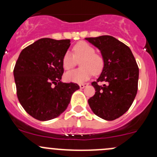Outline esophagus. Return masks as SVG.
<instances>
[{
    "mask_svg": "<svg viewBox=\"0 0 157 157\" xmlns=\"http://www.w3.org/2000/svg\"><path fill=\"white\" fill-rule=\"evenodd\" d=\"M87 86V83H80V89H83L85 86Z\"/></svg>",
    "mask_w": 157,
    "mask_h": 157,
    "instance_id": "34e87169",
    "label": "esophagus"
}]
</instances>
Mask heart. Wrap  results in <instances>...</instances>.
I'll use <instances>...</instances> for the list:
<instances>
[{
    "label": "heart",
    "instance_id": "b5f03b06",
    "mask_svg": "<svg viewBox=\"0 0 157 157\" xmlns=\"http://www.w3.org/2000/svg\"><path fill=\"white\" fill-rule=\"evenodd\" d=\"M74 54L67 51L62 58V65L65 70H70L81 60L80 66L82 68L73 70L64 75L66 80L74 83H83L91 77L93 73L98 74L104 67L102 55L96 54V49L86 42H80L74 46Z\"/></svg>",
    "mask_w": 157,
    "mask_h": 157
}]
</instances>
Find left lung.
Segmentation results:
<instances>
[{
  "mask_svg": "<svg viewBox=\"0 0 157 157\" xmlns=\"http://www.w3.org/2000/svg\"><path fill=\"white\" fill-rule=\"evenodd\" d=\"M99 49L104 67L99 78L92 83L96 93L88 99L95 115L113 121L124 115L132 105L137 92L139 68L129 47L110 36L86 38ZM98 82H105L103 86Z\"/></svg>",
  "mask_w": 157,
  "mask_h": 157,
  "instance_id": "1",
  "label": "left lung"
}]
</instances>
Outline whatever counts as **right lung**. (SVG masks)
I'll list each match as a JSON object with an SVG mask.
<instances>
[{"instance_id":"1","label":"right lung","mask_w":157,"mask_h":157,"mask_svg":"<svg viewBox=\"0 0 157 157\" xmlns=\"http://www.w3.org/2000/svg\"><path fill=\"white\" fill-rule=\"evenodd\" d=\"M70 39L43 38L22 50L13 69L17 94L26 112L39 121L59 116L80 86L61 81Z\"/></svg>"}]
</instances>
